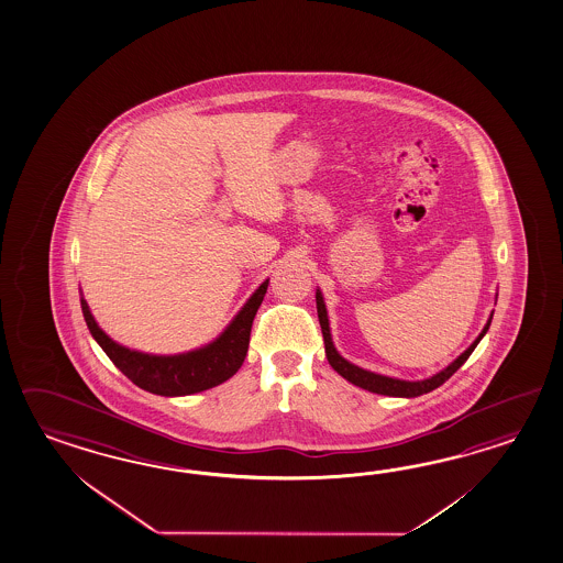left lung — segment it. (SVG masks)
Masks as SVG:
<instances>
[{
    "label": "left lung",
    "instance_id": "obj_1",
    "mask_svg": "<svg viewBox=\"0 0 563 563\" xmlns=\"http://www.w3.org/2000/svg\"><path fill=\"white\" fill-rule=\"evenodd\" d=\"M317 312H319V322H321V331L322 339H324V351H327V358H329V363H331V367L344 377V379L349 380V383H353L356 387H361V389L371 390V393H379V395H389V397H419V395H424V393H429V390L437 389V387H441L445 380L457 371V368L470 358L471 353H473V349L477 346V343L482 341L483 334L487 333V329H489V324H492V319L487 321L485 324V329H483L482 334L473 341L470 349L460 356V358H455L451 365H449L445 371H441V373H437L433 375L431 379L424 380H399V379H390V377H383V375H375V373H371V371H365V368H358L353 365V363H349V361H344L343 356L336 353V349H334L333 339H331V331H329V319H327V309H324V302H322V295L317 290ZM494 317V314H492Z\"/></svg>",
    "mask_w": 563,
    "mask_h": 563
}]
</instances>
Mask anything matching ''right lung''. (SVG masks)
Wrapping results in <instances>:
<instances>
[{
    "instance_id": "1",
    "label": "right lung",
    "mask_w": 563,
    "mask_h": 563,
    "mask_svg": "<svg viewBox=\"0 0 563 563\" xmlns=\"http://www.w3.org/2000/svg\"><path fill=\"white\" fill-rule=\"evenodd\" d=\"M268 280L256 288L253 297L242 307L229 329L220 334L212 344L186 355L156 356L130 351L114 343L93 321L92 312L86 300H81V312L93 339L102 346L103 353L120 368L128 379L140 389L150 390L164 397L192 395L200 390L212 389L230 379L239 368L249 351L254 314L266 295Z\"/></svg>"
}]
</instances>
